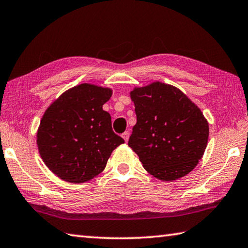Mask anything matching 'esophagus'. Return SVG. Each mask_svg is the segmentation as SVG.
I'll return each instance as SVG.
<instances>
[{
    "label": "esophagus",
    "mask_w": 248,
    "mask_h": 248,
    "mask_svg": "<svg viewBox=\"0 0 248 248\" xmlns=\"http://www.w3.org/2000/svg\"><path fill=\"white\" fill-rule=\"evenodd\" d=\"M129 137H130V132H129V131H125L124 133H123V138H124V142H128Z\"/></svg>",
    "instance_id": "esophagus-1"
}]
</instances>
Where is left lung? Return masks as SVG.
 <instances>
[{"instance_id": "1", "label": "left lung", "mask_w": 248, "mask_h": 248, "mask_svg": "<svg viewBox=\"0 0 248 248\" xmlns=\"http://www.w3.org/2000/svg\"><path fill=\"white\" fill-rule=\"evenodd\" d=\"M130 97L137 124L128 145L144 170L164 182L189 174L208 144L209 124L200 108L177 87L158 81L134 87Z\"/></svg>"}]
</instances>
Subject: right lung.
<instances>
[{
  "label": "right lung",
  "instance_id": "obj_1",
  "mask_svg": "<svg viewBox=\"0 0 248 248\" xmlns=\"http://www.w3.org/2000/svg\"><path fill=\"white\" fill-rule=\"evenodd\" d=\"M112 90L91 83L73 86L46 109L37 146L46 166L71 184L87 183L102 173L124 139L112 131L103 109Z\"/></svg>",
  "mask_w": 248,
  "mask_h": 248
}]
</instances>
